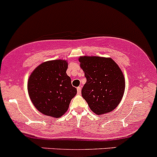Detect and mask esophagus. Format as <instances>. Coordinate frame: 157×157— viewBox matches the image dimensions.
Listing matches in <instances>:
<instances>
[{
  "label": "esophagus",
  "instance_id": "obj_1",
  "mask_svg": "<svg viewBox=\"0 0 157 157\" xmlns=\"http://www.w3.org/2000/svg\"><path fill=\"white\" fill-rule=\"evenodd\" d=\"M81 91H82V88L81 87H78L77 88V93H78V94H81Z\"/></svg>",
  "mask_w": 157,
  "mask_h": 157
}]
</instances>
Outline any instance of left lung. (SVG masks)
Here are the masks:
<instances>
[{"instance_id": "obj_1", "label": "left lung", "mask_w": 157, "mask_h": 157, "mask_svg": "<svg viewBox=\"0 0 157 157\" xmlns=\"http://www.w3.org/2000/svg\"><path fill=\"white\" fill-rule=\"evenodd\" d=\"M87 82L82 98L92 112L103 115L111 112L122 101L125 88L123 73L110 57L82 56L78 58Z\"/></svg>"}]
</instances>
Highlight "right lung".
Instances as JSON below:
<instances>
[{
	"label": "right lung",
	"instance_id": "add662e5",
	"mask_svg": "<svg viewBox=\"0 0 157 157\" xmlns=\"http://www.w3.org/2000/svg\"><path fill=\"white\" fill-rule=\"evenodd\" d=\"M68 63L65 59L44 62L31 73L28 92L35 107L41 113L51 117H61L69 109L77 89L67 75Z\"/></svg>",
	"mask_w": 157,
	"mask_h": 157
}]
</instances>
